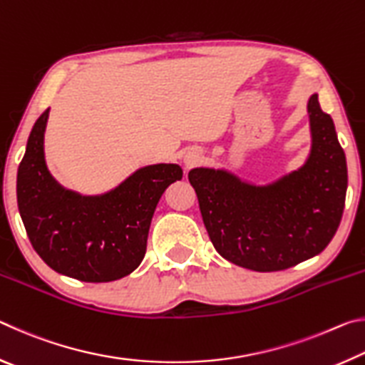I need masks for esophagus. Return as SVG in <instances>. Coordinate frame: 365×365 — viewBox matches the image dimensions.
I'll return each mask as SVG.
<instances>
[{
	"label": "esophagus",
	"mask_w": 365,
	"mask_h": 365,
	"mask_svg": "<svg viewBox=\"0 0 365 365\" xmlns=\"http://www.w3.org/2000/svg\"><path fill=\"white\" fill-rule=\"evenodd\" d=\"M200 159H201L200 151H197V150H188L187 153H185V156H183L185 168H187V169L193 168V165H196L197 163H200Z\"/></svg>",
	"instance_id": "1"
}]
</instances>
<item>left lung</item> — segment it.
<instances>
[{"label":"left lung","mask_w":365,"mask_h":365,"mask_svg":"<svg viewBox=\"0 0 365 365\" xmlns=\"http://www.w3.org/2000/svg\"><path fill=\"white\" fill-rule=\"evenodd\" d=\"M311 151L298 170L267 185L225 169L188 172L209 238L219 255L256 272L283 270L322 252L341 220L348 169L335 123L307 101Z\"/></svg>","instance_id":"obj_1"}]
</instances>
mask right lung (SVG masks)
Returning <instances> with one entry per match:
<instances>
[{
  "label": "right lung",
  "instance_id": "right-lung-1",
  "mask_svg": "<svg viewBox=\"0 0 365 365\" xmlns=\"http://www.w3.org/2000/svg\"><path fill=\"white\" fill-rule=\"evenodd\" d=\"M48 115L49 109L36 119L17 170V206L30 243L49 267L71 279L119 280L143 261L154 209L183 170L154 164L103 195L67 190L46 168Z\"/></svg>",
  "mask_w": 365,
  "mask_h": 365
}]
</instances>
